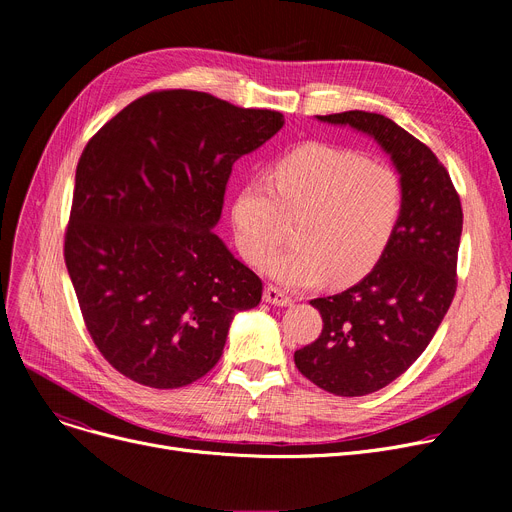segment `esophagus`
I'll use <instances>...</instances> for the list:
<instances>
[{
	"label": "esophagus",
	"instance_id": "34e87169",
	"mask_svg": "<svg viewBox=\"0 0 512 512\" xmlns=\"http://www.w3.org/2000/svg\"><path fill=\"white\" fill-rule=\"evenodd\" d=\"M263 301L270 303V305H278V307H290L294 301L288 297V294H284L280 288L276 286H267L263 290Z\"/></svg>",
	"mask_w": 512,
	"mask_h": 512
}]
</instances>
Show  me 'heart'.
Here are the masks:
<instances>
[{
  "label": "heart",
  "instance_id": "b5f03b06",
  "mask_svg": "<svg viewBox=\"0 0 512 512\" xmlns=\"http://www.w3.org/2000/svg\"><path fill=\"white\" fill-rule=\"evenodd\" d=\"M405 209L400 174L378 159L321 143L286 153L274 182L253 176L232 205L236 245L259 263L284 236L282 211L301 218L294 245L265 259V274L286 288L361 280L380 261Z\"/></svg>",
  "mask_w": 512,
  "mask_h": 512
}]
</instances>
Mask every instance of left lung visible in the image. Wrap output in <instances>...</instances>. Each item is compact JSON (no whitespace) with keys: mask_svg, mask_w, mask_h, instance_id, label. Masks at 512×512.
<instances>
[{"mask_svg":"<svg viewBox=\"0 0 512 512\" xmlns=\"http://www.w3.org/2000/svg\"><path fill=\"white\" fill-rule=\"evenodd\" d=\"M317 120L367 134L405 184V209L384 255L359 284L311 301L324 330L294 353L321 390L365 396L405 373L440 328L456 290L463 209L432 149L390 118L353 110Z\"/></svg>","mask_w":512,"mask_h":512,"instance_id":"left-lung-1","label":"left lung"}]
</instances>
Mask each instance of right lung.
<instances>
[{
	"instance_id": "obj_1",
	"label": "right lung",
	"mask_w": 512,
	"mask_h": 512,
	"mask_svg": "<svg viewBox=\"0 0 512 512\" xmlns=\"http://www.w3.org/2000/svg\"><path fill=\"white\" fill-rule=\"evenodd\" d=\"M284 126L201 91L126 105L76 166L66 267L87 330L114 369L149 388L197 382L261 280L213 234L234 161Z\"/></svg>"
}]
</instances>
